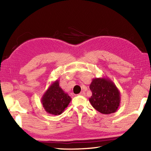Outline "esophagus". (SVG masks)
<instances>
[{
  "instance_id": "esophagus-1",
  "label": "esophagus",
  "mask_w": 151,
  "mask_h": 151,
  "mask_svg": "<svg viewBox=\"0 0 151 151\" xmlns=\"http://www.w3.org/2000/svg\"><path fill=\"white\" fill-rule=\"evenodd\" d=\"M78 95H81V96H85V95H86V93H85V92H84V91H82V92L78 94Z\"/></svg>"
}]
</instances>
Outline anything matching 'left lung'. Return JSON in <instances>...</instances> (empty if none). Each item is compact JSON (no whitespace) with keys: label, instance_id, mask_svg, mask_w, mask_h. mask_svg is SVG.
I'll use <instances>...</instances> for the list:
<instances>
[{"label":"left lung","instance_id":"obj_1","mask_svg":"<svg viewBox=\"0 0 151 151\" xmlns=\"http://www.w3.org/2000/svg\"><path fill=\"white\" fill-rule=\"evenodd\" d=\"M89 88L92 95L89 101L95 110L103 114L117 110L121 102L120 92L110 78H93Z\"/></svg>","mask_w":151,"mask_h":151}]
</instances>
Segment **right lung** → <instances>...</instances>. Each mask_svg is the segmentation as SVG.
<instances>
[{"label":"right lung","instance_id":"add662e5","mask_svg":"<svg viewBox=\"0 0 151 151\" xmlns=\"http://www.w3.org/2000/svg\"><path fill=\"white\" fill-rule=\"evenodd\" d=\"M71 101L70 96L60 88L56 80L50 84L41 98V103L48 114L57 115L62 114Z\"/></svg>","mask_w":151,"mask_h":151}]
</instances>
